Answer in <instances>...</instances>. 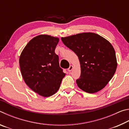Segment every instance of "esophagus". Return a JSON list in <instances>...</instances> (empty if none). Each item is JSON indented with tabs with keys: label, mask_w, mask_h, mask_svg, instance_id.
<instances>
[{
	"label": "esophagus",
	"mask_w": 129,
	"mask_h": 129,
	"mask_svg": "<svg viewBox=\"0 0 129 129\" xmlns=\"http://www.w3.org/2000/svg\"><path fill=\"white\" fill-rule=\"evenodd\" d=\"M73 68V67L72 65H70V67H69V68L68 69V71L69 72H71V71H72Z\"/></svg>",
	"instance_id": "34e87169"
}]
</instances>
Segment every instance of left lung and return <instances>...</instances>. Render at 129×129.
<instances>
[{
    "label": "left lung",
    "mask_w": 129,
    "mask_h": 129,
    "mask_svg": "<svg viewBox=\"0 0 129 129\" xmlns=\"http://www.w3.org/2000/svg\"><path fill=\"white\" fill-rule=\"evenodd\" d=\"M61 40L79 58L81 76L76 80L78 86L89 93L105 88L117 67L115 52L110 42L91 32L61 38Z\"/></svg>",
    "instance_id": "obj_1"
}]
</instances>
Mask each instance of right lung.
<instances>
[{
  "label": "right lung",
  "mask_w": 129,
  "mask_h": 129,
  "mask_svg": "<svg viewBox=\"0 0 129 129\" xmlns=\"http://www.w3.org/2000/svg\"><path fill=\"white\" fill-rule=\"evenodd\" d=\"M59 39L41 35L30 40L19 58L21 75L25 84L43 97L56 93L65 74L55 53Z\"/></svg>",
  "instance_id": "add662e5"
}]
</instances>
